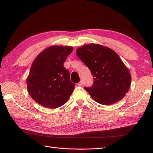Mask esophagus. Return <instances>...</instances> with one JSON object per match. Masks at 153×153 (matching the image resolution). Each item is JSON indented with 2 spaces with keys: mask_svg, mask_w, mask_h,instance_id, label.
Instances as JSON below:
<instances>
[{
  "mask_svg": "<svg viewBox=\"0 0 153 153\" xmlns=\"http://www.w3.org/2000/svg\"><path fill=\"white\" fill-rule=\"evenodd\" d=\"M83 81L82 80H81L79 82L77 83V85H78V86H81V85H83Z\"/></svg>",
  "mask_w": 153,
  "mask_h": 153,
  "instance_id": "esophagus-1",
  "label": "esophagus"
}]
</instances>
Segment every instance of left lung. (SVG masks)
I'll list each match as a JSON object with an SVG mask.
<instances>
[{
	"instance_id": "8db88e82",
	"label": "left lung",
	"mask_w": 153,
	"mask_h": 153,
	"mask_svg": "<svg viewBox=\"0 0 153 153\" xmlns=\"http://www.w3.org/2000/svg\"><path fill=\"white\" fill-rule=\"evenodd\" d=\"M76 54L93 76V85L84 88L96 102L108 105L124 98L130 87L131 76L114 51L92 44L77 48Z\"/></svg>"
}]
</instances>
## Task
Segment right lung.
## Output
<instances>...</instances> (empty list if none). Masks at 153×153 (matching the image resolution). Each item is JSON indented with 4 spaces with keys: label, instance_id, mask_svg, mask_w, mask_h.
<instances>
[{
    "label": "right lung",
    "instance_id": "1",
    "mask_svg": "<svg viewBox=\"0 0 153 153\" xmlns=\"http://www.w3.org/2000/svg\"><path fill=\"white\" fill-rule=\"evenodd\" d=\"M73 49L71 46H51L34 59L27 84L28 93L38 104L55 109L68 100L75 84L70 81L64 62Z\"/></svg>",
    "mask_w": 153,
    "mask_h": 153
}]
</instances>
